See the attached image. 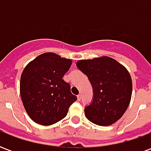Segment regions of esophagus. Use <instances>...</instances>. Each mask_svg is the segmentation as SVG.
Segmentation results:
<instances>
[{
  "instance_id": "34e87169",
  "label": "esophagus",
  "mask_w": 151,
  "mask_h": 151,
  "mask_svg": "<svg viewBox=\"0 0 151 151\" xmlns=\"http://www.w3.org/2000/svg\"><path fill=\"white\" fill-rule=\"evenodd\" d=\"M78 101H80V100H81V95H78Z\"/></svg>"
}]
</instances>
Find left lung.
I'll use <instances>...</instances> for the list:
<instances>
[{
	"instance_id": "left-lung-1",
	"label": "left lung",
	"mask_w": 151,
	"mask_h": 151,
	"mask_svg": "<svg viewBox=\"0 0 151 151\" xmlns=\"http://www.w3.org/2000/svg\"><path fill=\"white\" fill-rule=\"evenodd\" d=\"M91 83L92 104L85 108L86 118L100 126L120 120L129 105L133 84L127 69L111 57L80 60L76 64Z\"/></svg>"
}]
</instances>
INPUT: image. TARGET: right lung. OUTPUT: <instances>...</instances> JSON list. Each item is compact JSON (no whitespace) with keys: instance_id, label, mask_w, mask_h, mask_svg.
<instances>
[{"instance_id":"obj_1","label":"right lung","mask_w":151,"mask_h":151,"mask_svg":"<svg viewBox=\"0 0 151 151\" xmlns=\"http://www.w3.org/2000/svg\"><path fill=\"white\" fill-rule=\"evenodd\" d=\"M72 60L54 52L38 56L25 67L20 79V95L28 116L35 123L51 125L66 116L77 100L70 85L63 80Z\"/></svg>"}]
</instances>
